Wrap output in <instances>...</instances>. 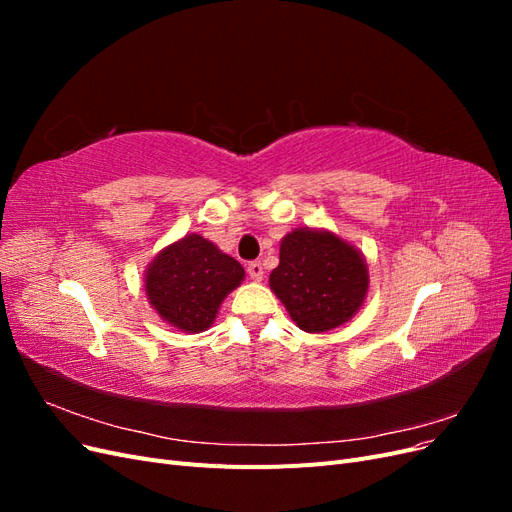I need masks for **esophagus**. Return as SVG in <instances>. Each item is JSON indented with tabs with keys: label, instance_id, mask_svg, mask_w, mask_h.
I'll return each mask as SVG.
<instances>
[{
	"label": "esophagus",
	"instance_id": "obj_1",
	"mask_svg": "<svg viewBox=\"0 0 512 512\" xmlns=\"http://www.w3.org/2000/svg\"><path fill=\"white\" fill-rule=\"evenodd\" d=\"M247 273H250L254 282H260L262 275H265V267H262V262L254 260V262H250V265H247Z\"/></svg>",
	"mask_w": 512,
	"mask_h": 512
}]
</instances>
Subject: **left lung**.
Instances as JSON below:
<instances>
[{
	"label": "left lung",
	"mask_w": 512,
	"mask_h": 512,
	"mask_svg": "<svg viewBox=\"0 0 512 512\" xmlns=\"http://www.w3.org/2000/svg\"><path fill=\"white\" fill-rule=\"evenodd\" d=\"M269 286L305 333L342 327L365 303V256L327 228H294L280 243Z\"/></svg>",
	"instance_id": "obj_1"
}]
</instances>
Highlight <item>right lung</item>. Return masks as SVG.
<instances>
[{"label": "right lung", "instance_id": "1", "mask_svg": "<svg viewBox=\"0 0 512 512\" xmlns=\"http://www.w3.org/2000/svg\"><path fill=\"white\" fill-rule=\"evenodd\" d=\"M245 269L218 245L185 235L166 245L145 271V294L158 316L183 333L207 331Z\"/></svg>", "mask_w": 512, "mask_h": 512}]
</instances>
